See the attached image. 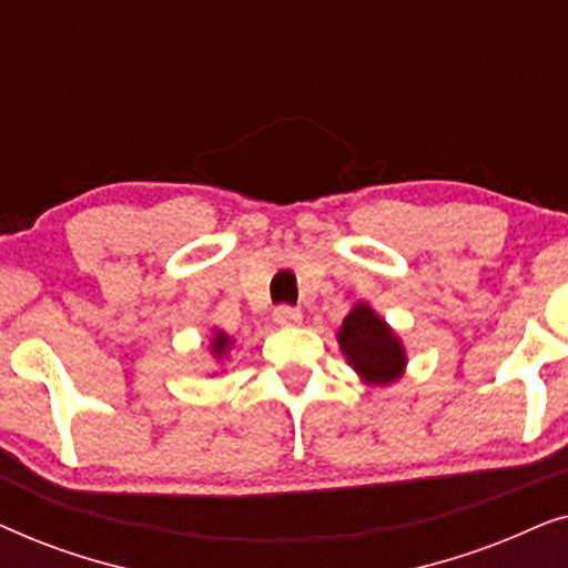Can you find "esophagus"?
Wrapping results in <instances>:
<instances>
[{"label":"esophagus","mask_w":568,"mask_h":568,"mask_svg":"<svg viewBox=\"0 0 568 568\" xmlns=\"http://www.w3.org/2000/svg\"><path fill=\"white\" fill-rule=\"evenodd\" d=\"M302 321V313L297 307H290V305H282L274 310V323L282 325V328H294Z\"/></svg>","instance_id":"1"}]
</instances>
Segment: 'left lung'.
<instances>
[{
  "label": "left lung",
  "instance_id": "8db88e82",
  "mask_svg": "<svg viewBox=\"0 0 568 568\" xmlns=\"http://www.w3.org/2000/svg\"><path fill=\"white\" fill-rule=\"evenodd\" d=\"M338 346L364 383L390 385L406 369V348L367 302H356L338 328Z\"/></svg>",
  "mask_w": 568,
  "mask_h": 568
}]
</instances>
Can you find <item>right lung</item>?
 Masks as SVG:
<instances>
[{"label": "right lung", "mask_w": 568, "mask_h": 568, "mask_svg": "<svg viewBox=\"0 0 568 568\" xmlns=\"http://www.w3.org/2000/svg\"><path fill=\"white\" fill-rule=\"evenodd\" d=\"M230 346H232V338L227 336V333L214 331V338H212V354L216 356V359H222V356H227Z\"/></svg>", "instance_id": "add662e5"}]
</instances>
